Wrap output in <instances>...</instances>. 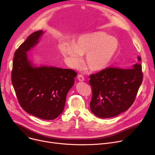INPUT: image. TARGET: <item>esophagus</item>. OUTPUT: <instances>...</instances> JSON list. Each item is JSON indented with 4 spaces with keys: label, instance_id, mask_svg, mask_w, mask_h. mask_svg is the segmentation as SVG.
<instances>
[{
    "label": "esophagus",
    "instance_id": "esophagus-1",
    "mask_svg": "<svg viewBox=\"0 0 155 155\" xmlns=\"http://www.w3.org/2000/svg\"><path fill=\"white\" fill-rule=\"evenodd\" d=\"M78 80L79 81H84V76H83L82 75L80 74V75H78Z\"/></svg>",
    "mask_w": 155,
    "mask_h": 155
}]
</instances>
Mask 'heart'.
Masks as SVG:
<instances>
[{
    "label": "heart",
    "mask_w": 155,
    "mask_h": 155,
    "mask_svg": "<svg viewBox=\"0 0 155 155\" xmlns=\"http://www.w3.org/2000/svg\"><path fill=\"white\" fill-rule=\"evenodd\" d=\"M117 41L104 32H95L80 36L74 45L63 42L60 45L61 53L67 57L72 68H78L85 54V64L92 71L106 67L115 55Z\"/></svg>",
    "instance_id": "heart-1"
}]
</instances>
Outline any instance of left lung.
Listing matches in <instances>:
<instances>
[{"label":"left lung","mask_w":155,"mask_h":155,"mask_svg":"<svg viewBox=\"0 0 155 155\" xmlns=\"http://www.w3.org/2000/svg\"><path fill=\"white\" fill-rule=\"evenodd\" d=\"M137 59L132 68L108 67L89 76L92 91L90 107L94 115L115 117L133 105L143 78L140 56Z\"/></svg>","instance_id":"obj_1"}]
</instances>
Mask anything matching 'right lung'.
Instances as JSON below:
<instances>
[{
    "label": "right lung",
    "mask_w": 155,
    "mask_h": 155,
    "mask_svg": "<svg viewBox=\"0 0 155 155\" xmlns=\"http://www.w3.org/2000/svg\"><path fill=\"white\" fill-rule=\"evenodd\" d=\"M43 34L41 30L34 32L15 51L11 80L24 110L40 119L53 120L63 112L67 95L77 73L71 69L32 66L27 51L38 43Z\"/></svg>",
    "instance_id": "right-lung-1"
}]
</instances>
